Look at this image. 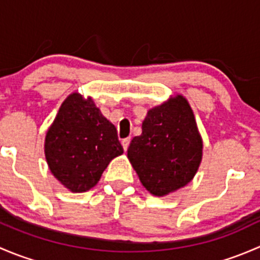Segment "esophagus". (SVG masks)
<instances>
[{"label": "esophagus", "mask_w": 260, "mask_h": 260, "mask_svg": "<svg viewBox=\"0 0 260 260\" xmlns=\"http://www.w3.org/2000/svg\"><path fill=\"white\" fill-rule=\"evenodd\" d=\"M129 142H131V137L122 140V146H123V149H124V151H127L128 146H129Z\"/></svg>", "instance_id": "obj_1"}]
</instances>
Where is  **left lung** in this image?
<instances>
[{"instance_id": "1", "label": "left lung", "mask_w": 260, "mask_h": 260, "mask_svg": "<svg viewBox=\"0 0 260 260\" xmlns=\"http://www.w3.org/2000/svg\"><path fill=\"white\" fill-rule=\"evenodd\" d=\"M127 156L141 182L156 196L187 185L203 157L192 109L182 95L148 111L142 135L131 141Z\"/></svg>"}]
</instances>
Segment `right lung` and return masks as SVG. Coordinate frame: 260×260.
<instances>
[{
    "instance_id": "add662e5",
    "label": "right lung",
    "mask_w": 260,
    "mask_h": 260,
    "mask_svg": "<svg viewBox=\"0 0 260 260\" xmlns=\"http://www.w3.org/2000/svg\"><path fill=\"white\" fill-rule=\"evenodd\" d=\"M123 153L117 129L103 117L91 98L68 96L45 138L51 174L73 192L96 185L114 157Z\"/></svg>"
}]
</instances>
